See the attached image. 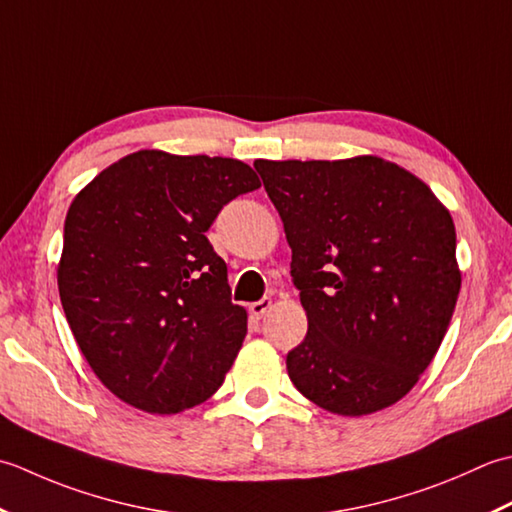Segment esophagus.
Masks as SVG:
<instances>
[{
    "label": "esophagus",
    "instance_id": "1",
    "mask_svg": "<svg viewBox=\"0 0 512 512\" xmlns=\"http://www.w3.org/2000/svg\"><path fill=\"white\" fill-rule=\"evenodd\" d=\"M269 307H271V300L269 298H260V300H256V302H252V305H249V311H252V316L263 318L267 311H269Z\"/></svg>",
    "mask_w": 512,
    "mask_h": 512
}]
</instances>
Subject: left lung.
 <instances>
[{"label":"left lung","instance_id":"obj_1","mask_svg":"<svg viewBox=\"0 0 512 512\" xmlns=\"http://www.w3.org/2000/svg\"><path fill=\"white\" fill-rule=\"evenodd\" d=\"M283 218L307 336L294 387L360 417L402 400L435 358L462 271L455 225L431 187L380 156L254 161Z\"/></svg>","mask_w":512,"mask_h":512}]
</instances>
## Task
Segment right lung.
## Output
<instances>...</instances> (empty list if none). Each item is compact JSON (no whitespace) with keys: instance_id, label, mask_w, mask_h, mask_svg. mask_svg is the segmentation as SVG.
Here are the masks:
<instances>
[{"instance_id":"obj_1","label":"right lung","mask_w":512,"mask_h":512,"mask_svg":"<svg viewBox=\"0 0 512 512\" xmlns=\"http://www.w3.org/2000/svg\"><path fill=\"white\" fill-rule=\"evenodd\" d=\"M247 163L139 150L70 203L59 298L103 387L145 413L172 415L221 387L247 333L227 265L205 232L238 194Z\"/></svg>"}]
</instances>
